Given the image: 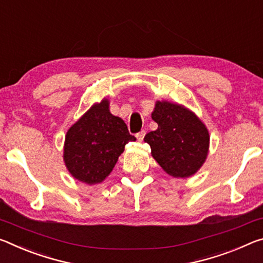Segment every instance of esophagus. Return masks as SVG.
I'll use <instances>...</instances> for the list:
<instances>
[{
  "label": "esophagus",
  "mask_w": 263,
  "mask_h": 263,
  "mask_svg": "<svg viewBox=\"0 0 263 263\" xmlns=\"http://www.w3.org/2000/svg\"><path fill=\"white\" fill-rule=\"evenodd\" d=\"M144 136H145V130H141L140 133H137L136 134V139H137V141H143V139H144Z\"/></svg>",
  "instance_id": "34e87169"
}]
</instances>
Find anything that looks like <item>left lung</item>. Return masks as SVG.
I'll return each instance as SVG.
<instances>
[{"label":"left lung","mask_w":263,"mask_h":263,"mask_svg":"<svg viewBox=\"0 0 263 263\" xmlns=\"http://www.w3.org/2000/svg\"><path fill=\"white\" fill-rule=\"evenodd\" d=\"M152 118L158 124L148 133L144 142L166 174L177 178L195 175L204 164L209 153L210 135L205 124L185 107L157 101Z\"/></svg>","instance_id":"left-lung-1"}]
</instances>
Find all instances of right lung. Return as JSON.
I'll list each match as a JSON object with an SVG mask.
<instances>
[{"label": "right lung", "instance_id": "1", "mask_svg": "<svg viewBox=\"0 0 263 263\" xmlns=\"http://www.w3.org/2000/svg\"><path fill=\"white\" fill-rule=\"evenodd\" d=\"M122 119L110 114L103 99L89 108L68 129L64 162L76 179L93 185L108 176L128 142L135 141Z\"/></svg>", "mask_w": 263, "mask_h": 263}]
</instances>
